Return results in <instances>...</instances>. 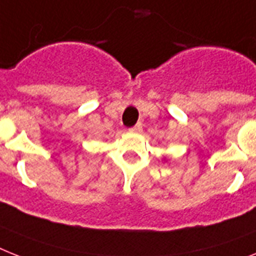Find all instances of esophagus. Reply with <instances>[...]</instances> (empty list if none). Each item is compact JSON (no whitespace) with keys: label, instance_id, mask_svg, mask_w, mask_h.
I'll use <instances>...</instances> for the list:
<instances>
[{"label":"esophagus","instance_id":"34e87169","mask_svg":"<svg viewBox=\"0 0 256 256\" xmlns=\"http://www.w3.org/2000/svg\"><path fill=\"white\" fill-rule=\"evenodd\" d=\"M130 130V132H141V130H142V124L137 123L136 126H132Z\"/></svg>","mask_w":256,"mask_h":256}]
</instances>
